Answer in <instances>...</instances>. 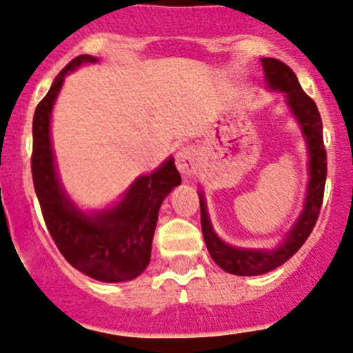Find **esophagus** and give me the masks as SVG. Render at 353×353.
Listing matches in <instances>:
<instances>
[{
	"instance_id": "1",
	"label": "esophagus",
	"mask_w": 353,
	"mask_h": 353,
	"mask_svg": "<svg viewBox=\"0 0 353 353\" xmlns=\"http://www.w3.org/2000/svg\"><path fill=\"white\" fill-rule=\"evenodd\" d=\"M176 165L182 176L185 177L194 176V174L197 172V152H195L192 146L185 144V146L181 148L176 156Z\"/></svg>"
}]
</instances>
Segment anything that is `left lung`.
<instances>
[{
  "label": "left lung",
  "instance_id": "8db88e82",
  "mask_svg": "<svg viewBox=\"0 0 353 353\" xmlns=\"http://www.w3.org/2000/svg\"><path fill=\"white\" fill-rule=\"evenodd\" d=\"M261 63L263 70H265L266 85H268L270 90L284 93V101H286L288 108L291 110L294 120L298 121L301 133L304 136L309 154V182L303 212L291 227V230L286 233L281 243L273 250L240 248V246L225 243L212 227L203 192H199L202 235L205 240L207 250H209L212 260L217 263L220 268L236 276L265 274L281 266L298 252L304 245V241L307 240V236L311 235L317 217H319L327 177V156L324 138H322V120L316 103L311 97L305 95L296 74L286 63L271 57H263Z\"/></svg>",
  "mask_w": 353,
  "mask_h": 353
}]
</instances>
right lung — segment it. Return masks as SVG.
Segmentation results:
<instances>
[{
    "instance_id": "add662e5",
    "label": "right lung",
    "mask_w": 353,
    "mask_h": 353,
    "mask_svg": "<svg viewBox=\"0 0 353 353\" xmlns=\"http://www.w3.org/2000/svg\"><path fill=\"white\" fill-rule=\"evenodd\" d=\"M93 55H79L54 79L48 95L37 105L32 120V181L42 217L59 252L80 273L97 281L123 283L134 279L151 260L152 236L159 207L181 184L172 158L156 171L139 176L113 207L83 212L67 195L59 179L50 141V117L63 79Z\"/></svg>"
}]
</instances>
